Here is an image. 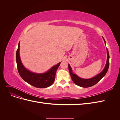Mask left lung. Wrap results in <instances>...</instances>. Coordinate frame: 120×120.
Returning <instances> with one entry per match:
<instances>
[{
  "mask_svg": "<svg viewBox=\"0 0 120 120\" xmlns=\"http://www.w3.org/2000/svg\"><path fill=\"white\" fill-rule=\"evenodd\" d=\"M104 41L106 43V41H105V39L104 38ZM107 60L106 66H105L104 70L102 71L101 73L98 74L95 77H94L91 79H84L79 77L77 75H76L75 74H74L72 72V69L68 64V70L70 71V74L71 75V79L77 85L83 87V88H88V87L92 86L94 85H96L97 82H99L101 79H102L104 76L106 75L107 72L108 71L109 67V59H110V56L108 50L107 49Z\"/></svg>",
  "mask_w": 120,
  "mask_h": 120,
  "instance_id": "8db88e82",
  "label": "left lung"
}]
</instances>
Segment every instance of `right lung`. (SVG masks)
Listing matches in <instances>:
<instances>
[{
	"instance_id": "obj_1",
	"label": "right lung",
	"mask_w": 120,
	"mask_h": 120,
	"mask_svg": "<svg viewBox=\"0 0 120 120\" xmlns=\"http://www.w3.org/2000/svg\"><path fill=\"white\" fill-rule=\"evenodd\" d=\"M19 42L16 53V60L18 71L23 80L29 84L38 88H45L51 86L56 78V72L60 63L54 66L48 71L43 74L32 72L25 68L21 63L19 56Z\"/></svg>"
}]
</instances>
